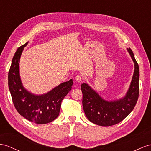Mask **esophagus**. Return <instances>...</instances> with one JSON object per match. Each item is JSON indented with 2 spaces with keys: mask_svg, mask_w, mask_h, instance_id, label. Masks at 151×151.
<instances>
[{
  "mask_svg": "<svg viewBox=\"0 0 151 151\" xmlns=\"http://www.w3.org/2000/svg\"><path fill=\"white\" fill-rule=\"evenodd\" d=\"M83 79V77L81 75H77L76 76H75V80L76 81V82H82V80Z\"/></svg>",
  "mask_w": 151,
  "mask_h": 151,
  "instance_id": "esophagus-1",
  "label": "esophagus"
}]
</instances>
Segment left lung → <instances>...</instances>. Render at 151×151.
<instances>
[{"label": "left lung", "mask_w": 151, "mask_h": 151, "mask_svg": "<svg viewBox=\"0 0 151 151\" xmlns=\"http://www.w3.org/2000/svg\"><path fill=\"white\" fill-rule=\"evenodd\" d=\"M127 51L134 64V71L128 91L124 98L114 101L104 100L86 83L81 85L82 105L89 121L99 126H110L121 122L136 105L139 96V67L131 48Z\"/></svg>", "instance_id": "obj_1"}]
</instances>
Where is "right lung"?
Listing matches in <instances>:
<instances>
[{"mask_svg":"<svg viewBox=\"0 0 151 151\" xmlns=\"http://www.w3.org/2000/svg\"><path fill=\"white\" fill-rule=\"evenodd\" d=\"M19 47L15 52L8 73V86L15 109L26 119L36 124H47L59 116L61 102L71 90L73 80L60 84L48 93L41 96L32 94L23 87L19 62L25 46Z\"/></svg>","mask_w":151,"mask_h":151,"instance_id":"right-lung-1","label":"right lung"}]
</instances>
